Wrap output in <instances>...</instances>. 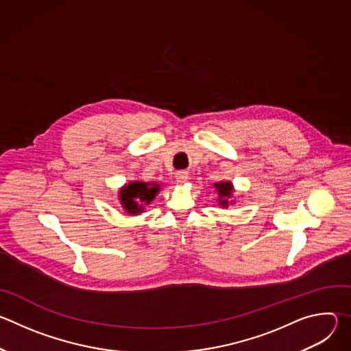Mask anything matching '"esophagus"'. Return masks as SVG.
Wrapping results in <instances>:
<instances>
[{
  "instance_id": "esophagus-1",
  "label": "esophagus",
  "mask_w": 351,
  "mask_h": 351,
  "mask_svg": "<svg viewBox=\"0 0 351 351\" xmlns=\"http://www.w3.org/2000/svg\"><path fill=\"white\" fill-rule=\"evenodd\" d=\"M175 178H176V182H178V183H184V182L189 179V175H187V172L182 171V172H178V173L175 175Z\"/></svg>"
}]
</instances>
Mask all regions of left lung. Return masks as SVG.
<instances>
[{
    "label": "left lung",
    "instance_id": "left-lung-1",
    "mask_svg": "<svg viewBox=\"0 0 351 351\" xmlns=\"http://www.w3.org/2000/svg\"><path fill=\"white\" fill-rule=\"evenodd\" d=\"M214 186H215V189L218 191V195H219V199H218L219 206L228 207L229 203L232 204V202H229V198H230V195L233 193L232 183L230 182H219V183H215Z\"/></svg>",
    "mask_w": 351,
    "mask_h": 351
}]
</instances>
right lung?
<instances>
[{
	"label": "right lung",
	"mask_w": 351,
	"mask_h": 351,
	"mask_svg": "<svg viewBox=\"0 0 351 351\" xmlns=\"http://www.w3.org/2000/svg\"><path fill=\"white\" fill-rule=\"evenodd\" d=\"M160 191V184L156 182H130L119 190V199L123 210L130 215H137L144 211V206L149 204Z\"/></svg>",
	"instance_id": "obj_1"
}]
</instances>
